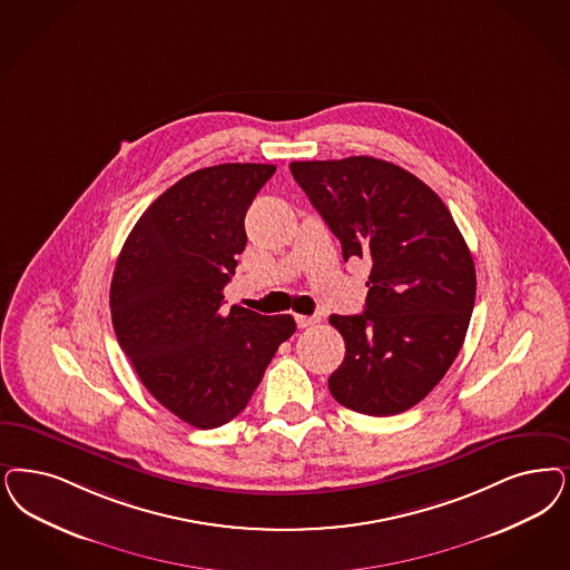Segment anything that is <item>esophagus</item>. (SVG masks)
Segmentation results:
<instances>
[{"label": "esophagus", "mask_w": 570, "mask_h": 570, "mask_svg": "<svg viewBox=\"0 0 570 570\" xmlns=\"http://www.w3.org/2000/svg\"><path fill=\"white\" fill-rule=\"evenodd\" d=\"M295 320L298 328H309L320 322V317H315V315H295Z\"/></svg>", "instance_id": "obj_1"}]
</instances>
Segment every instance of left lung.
Wrapping results in <instances>:
<instances>
[{"mask_svg": "<svg viewBox=\"0 0 570 570\" xmlns=\"http://www.w3.org/2000/svg\"><path fill=\"white\" fill-rule=\"evenodd\" d=\"M291 173L343 258L373 261L366 309L331 315L345 357L328 390L355 413H404L442 381L465 341L475 301L470 248L438 194L392 161H293Z\"/></svg>", "mask_w": 570, "mask_h": 570, "instance_id": "left-lung-1", "label": "left lung"}]
</instances>
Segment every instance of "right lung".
<instances>
[{
  "instance_id": "obj_1",
  "label": "right lung",
  "mask_w": 570,
  "mask_h": 570,
  "mask_svg": "<svg viewBox=\"0 0 570 570\" xmlns=\"http://www.w3.org/2000/svg\"><path fill=\"white\" fill-rule=\"evenodd\" d=\"M274 173L272 164H218L180 178L138 218L116 263L119 347L157 402L197 430L242 413L296 331L293 315L220 312L248 239L244 216Z\"/></svg>"
}]
</instances>
